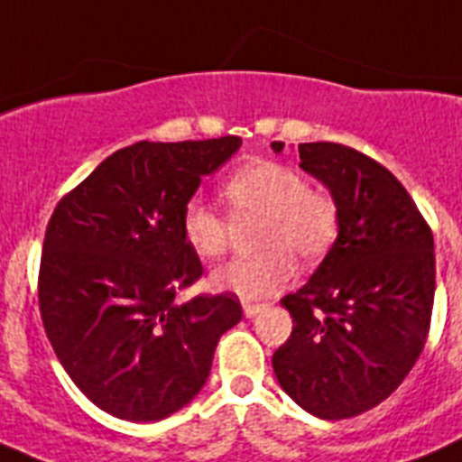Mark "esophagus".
I'll return each instance as SVG.
<instances>
[{
  "mask_svg": "<svg viewBox=\"0 0 462 462\" xmlns=\"http://www.w3.org/2000/svg\"><path fill=\"white\" fill-rule=\"evenodd\" d=\"M262 309H264L262 303H244V315H246V318H255Z\"/></svg>",
  "mask_w": 462,
  "mask_h": 462,
  "instance_id": "esophagus-1",
  "label": "esophagus"
}]
</instances>
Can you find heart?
I'll use <instances>...</instances> for the list:
<instances>
[{
	"mask_svg": "<svg viewBox=\"0 0 462 462\" xmlns=\"http://www.w3.org/2000/svg\"><path fill=\"white\" fill-rule=\"evenodd\" d=\"M223 195L236 218H264L255 257H236L211 276L216 288L241 299H262L278 292L294 276V255L313 262L322 257L338 235V205L327 190L309 189L301 172L276 161H253L223 184ZM181 232L190 248L205 260L221 257L230 227L200 198L186 202Z\"/></svg>",
	"mask_w": 462,
	"mask_h": 462,
	"instance_id": "b5f03b06",
	"label": "heart"
}]
</instances>
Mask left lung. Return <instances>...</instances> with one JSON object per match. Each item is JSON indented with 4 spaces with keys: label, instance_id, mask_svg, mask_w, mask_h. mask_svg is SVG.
Listing matches in <instances>:
<instances>
[{
    "label": "left lung",
    "instance_id": "8db88e82",
    "mask_svg": "<svg viewBox=\"0 0 462 462\" xmlns=\"http://www.w3.org/2000/svg\"><path fill=\"white\" fill-rule=\"evenodd\" d=\"M299 159L340 221L309 282L281 299L294 327L272 364L299 407L334 421L380 405L417 364L435 299L433 232L401 181L356 149L303 143Z\"/></svg>",
    "mask_w": 462,
    "mask_h": 462
}]
</instances>
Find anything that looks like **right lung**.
I'll return each instance as SVG.
<instances>
[{
  "label": "right lung",
  "mask_w": 462,
  "mask_h": 462,
  "mask_svg": "<svg viewBox=\"0 0 462 462\" xmlns=\"http://www.w3.org/2000/svg\"><path fill=\"white\" fill-rule=\"evenodd\" d=\"M239 147L235 135L143 140L107 156L52 211L39 273L45 334L78 389L112 417L180 412L241 319L230 292L174 301L202 276L181 211Z\"/></svg>",
  "instance_id": "obj_1"
}]
</instances>
